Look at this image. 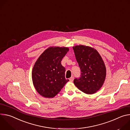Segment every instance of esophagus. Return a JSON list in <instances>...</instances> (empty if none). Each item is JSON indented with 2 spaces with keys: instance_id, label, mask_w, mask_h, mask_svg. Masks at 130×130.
I'll use <instances>...</instances> for the list:
<instances>
[{
  "instance_id": "obj_1",
  "label": "esophagus",
  "mask_w": 130,
  "mask_h": 130,
  "mask_svg": "<svg viewBox=\"0 0 130 130\" xmlns=\"http://www.w3.org/2000/svg\"><path fill=\"white\" fill-rule=\"evenodd\" d=\"M69 81H71V82H72V81H73V77H71V78L69 79Z\"/></svg>"
}]
</instances>
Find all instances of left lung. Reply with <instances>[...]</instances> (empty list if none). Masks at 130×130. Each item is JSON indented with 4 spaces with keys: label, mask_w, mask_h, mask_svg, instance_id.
I'll return each mask as SVG.
<instances>
[{
    "label": "left lung",
    "mask_w": 130,
    "mask_h": 130,
    "mask_svg": "<svg viewBox=\"0 0 130 130\" xmlns=\"http://www.w3.org/2000/svg\"><path fill=\"white\" fill-rule=\"evenodd\" d=\"M81 75L75 79L77 87L86 94H93L102 86L106 77V67L99 52L94 48L84 45L73 47Z\"/></svg>",
    "instance_id": "8db88e82"
}]
</instances>
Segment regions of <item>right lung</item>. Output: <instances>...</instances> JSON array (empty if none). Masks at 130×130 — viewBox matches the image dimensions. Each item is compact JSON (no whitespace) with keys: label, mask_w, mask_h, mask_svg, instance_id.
<instances>
[{"label":"right lung","mask_w":130,"mask_h":130,"mask_svg":"<svg viewBox=\"0 0 130 130\" xmlns=\"http://www.w3.org/2000/svg\"><path fill=\"white\" fill-rule=\"evenodd\" d=\"M69 51L67 47H50L46 49L34 65L32 79L38 93L45 98H53L69 81L65 77V68L61 61Z\"/></svg>","instance_id":"right-lung-1"}]
</instances>
